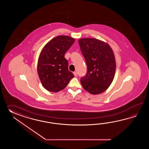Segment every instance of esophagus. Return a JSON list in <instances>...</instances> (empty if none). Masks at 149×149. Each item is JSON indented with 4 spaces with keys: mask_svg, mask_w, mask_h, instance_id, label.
Returning a JSON list of instances; mask_svg holds the SVG:
<instances>
[{
    "mask_svg": "<svg viewBox=\"0 0 149 149\" xmlns=\"http://www.w3.org/2000/svg\"><path fill=\"white\" fill-rule=\"evenodd\" d=\"M73 74H74V76H75V77L77 76V73L76 72H73Z\"/></svg>",
    "mask_w": 149,
    "mask_h": 149,
    "instance_id": "esophagus-1",
    "label": "esophagus"
}]
</instances>
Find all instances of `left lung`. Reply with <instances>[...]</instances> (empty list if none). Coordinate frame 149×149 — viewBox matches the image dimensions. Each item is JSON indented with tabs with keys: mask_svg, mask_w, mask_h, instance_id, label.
Returning a JSON list of instances; mask_svg holds the SVG:
<instances>
[{
	"mask_svg": "<svg viewBox=\"0 0 149 149\" xmlns=\"http://www.w3.org/2000/svg\"><path fill=\"white\" fill-rule=\"evenodd\" d=\"M79 46L85 57L87 72L80 80L83 88L96 95L105 91L114 79L116 62L110 45L92 38H81Z\"/></svg>",
	"mask_w": 149,
	"mask_h": 149,
	"instance_id": "8db88e82",
	"label": "left lung"
}]
</instances>
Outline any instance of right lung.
<instances>
[{
  "label": "right lung",
  "mask_w": 149,
  "mask_h": 149,
  "mask_svg": "<svg viewBox=\"0 0 149 149\" xmlns=\"http://www.w3.org/2000/svg\"><path fill=\"white\" fill-rule=\"evenodd\" d=\"M68 36H58L45 45L39 55L37 72L43 87L48 91L60 92L74 77L68 69L65 53L74 42Z\"/></svg>",
  "instance_id": "obj_1"
}]
</instances>
